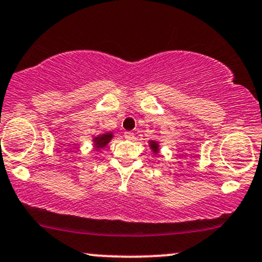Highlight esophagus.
<instances>
[{
  "label": "esophagus",
  "instance_id": "obj_1",
  "mask_svg": "<svg viewBox=\"0 0 262 262\" xmlns=\"http://www.w3.org/2000/svg\"><path fill=\"white\" fill-rule=\"evenodd\" d=\"M124 138L127 140H133L134 139V133H133V132H124Z\"/></svg>",
  "mask_w": 262,
  "mask_h": 262
}]
</instances>
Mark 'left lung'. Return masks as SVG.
I'll return each mask as SVG.
<instances>
[{
	"label": "left lung",
	"mask_w": 262,
	"mask_h": 262,
	"mask_svg": "<svg viewBox=\"0 0 262 262\" xmlns=\"http://www.w3.org/2000/svg\"><path fill=\"white\" fill-rule=\"evenodd\" d=\"M149 145H150V149H151L152 151L155 152V154H158V152H159V144H158V141L150 140L149 141Z\"/></svg>",
	"instance_id": "1"
}]
</instances>
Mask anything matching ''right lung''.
I'll use <instances>...</instances> for the list:
<instances>
[{"label":"right lung","instance_id":"obj_1","mask_svg":"<svg viewBox=\"0 0 262 262\" xmlns=\"http://www.w3.org/2000/svg\"><path fill=\"white\" fill-rule=\"evenodd\" d=\"M113 138V133H103L93 138V145L97 150L103 149Z\"/></svg>","mask_w":262,"mask_h":262}]
</instances>
